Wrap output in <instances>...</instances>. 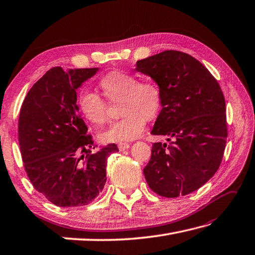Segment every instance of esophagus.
Masks as SVG:
<instances>
[{
    "label": "esophagus",
    "instance_id": "1",
    "mask_svg": "<svg viewBox=\"0 0 255 255\" xmlns=\"http://www.w3.org/2000/svg\"><path fill=\"white\" fill-rule=\"evenodd\" d=\"M118 147L122 152V150H126V149H128L129 147V144L128 143H119Z\"/></svg>",
    "mask_w": 255,
    "mask_h": 255
}]
</instances>
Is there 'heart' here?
Instances as JSON below:
<instances>
[{"mask_svg": "<svg viewBox=\"0 0 255 255\" xmlns=\"http://www.w3.org/2000/svg\"><path fill=\"white\" fill-rule=\"evenodd\" d=\"M100 87L109 101L120 99V120L100 134L102 142L132 141L145 128V119L153 120L162 109L163 91L156 82L141 81L139 77L122 70H112L100 79ZM78 109L82 117L95 126L108 121L107 102L91 90L84 89L78 96Z\"/></svg>", "mask_w": 255, "mask_h": 255, "instance_id": "heart-1", "label": "heart"}]
</instances>
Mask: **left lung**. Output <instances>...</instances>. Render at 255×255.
Returning a JSON list of instances; mask_svg holds the SVG:
<instances>
[{
	"label": "left lung",
	"mask_w": 255,
	"mask_h": 255,
	"mask_svg": "<svg viewBox=\"0 0 255 255\" xmlns=\"http://www.w3.org/2000/svg\"><path fill=\"white\" fill-rule=\"evenodd\" d=\"M135 70L152 78L163 91L162 110L144 176L154 193L166 198L188 195L205 185L221 164L228 129L226 101L209 70L193 56L165 50L137 60Z\"/></svg>",
	"instance_id": "left-lung-1"
}]
</instances>
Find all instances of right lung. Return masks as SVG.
<instances>
[{"label":"right lung","instance_id":"1","mask_svg":"<svg viewBox=\"0 0 255 255\" xmlns=\"http://www.w3.org/2000/svg\"><path fill=\"white\" fill-rule=\"evenodd\" d=\"M99 68L55 67L30 88L18 120V141L30 183L51 204H90L107 181L109 144L97 152L77 105V90Z\"/></svg>","mask_w":255,"mask_h":255}]
</instances>
